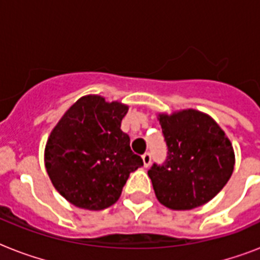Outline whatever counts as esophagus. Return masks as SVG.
<instances>
[{"mask_svg": "<svg viewBox=\"0 0 260 260\" xmlns=\"http://www.w3.org/2000/svg\"><path fill=\"white\" fill-rule=\"evenodd\" d=\"M142 159H143V165H144V167L150 166V165H151V154H148V152L143 154Z\"/></svg>", "mask_w": 260, "mask_h": 260, "instance_id": "obj_1", "label": "esophagus"}]
</instances>
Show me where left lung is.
I'll return each instance as SVG.
<instances>
[{
	"label": "left lung",
	"instance_id": "8db88e82",
	"mask_svg": "<svg viewBox=\"0 0 260 260\" xmlns=\"http://www.w3.org/2000/svg\"><path fill=\"white\" fill-rule=\"evenodd\" d=\"M158 120L167 159L148 170L158 201L174 210H190L209 202L234 173L231 140L209 114L200 110L159 113Z\"/></svg>",
	"mask_w": 260,
	"mask_h": 260
}]
</instances>
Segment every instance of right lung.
<instances>
[{
	"label": "right lung",
	"instance_id": "right-lung-1",
	"mask_svg": "<svg viewBox=\"0 0 260 260\" xmlns=\"http://www.w3.org/2000/svg\"><path fill=\"white\" fill-rule=\"evenodd\" d=\"M128 105L83 95L51 131L44 165L59 194L77 208L102 210L117 202L132 171L143 166L121 131Z\"/></svg>",
	"mask_w": 260,
	"mask_h": 260
}]
</instances>
